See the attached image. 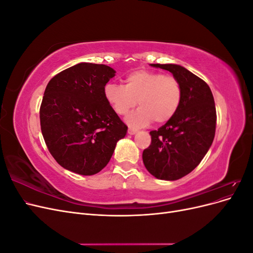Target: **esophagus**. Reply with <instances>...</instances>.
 Returning a JSON list of instances; mask_svg holds the SVG:
<instances>
[{"label":"esophagus","instance_id":"1","mask_svg":"<svg viewBox=\"0 0 253 253\" xmlns=\"http://www.w3.org/2000/svg\"><path fill=\"white\" fill-rule=\"evenodd\" d=\"M127 133H128L129 135H135V134L137 133V131H136V129H134V128H128V129H127Z\"/></svg>","mask_w":253,"mask_h":253}]
</instances>
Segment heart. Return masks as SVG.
Instances as JSON below:
<instances>
[{
  "label": "heart",
  "instance_id": "b5f03b06",
  "mask_svg": "<svg viewBox=\"0 0 253 253\" xmlns=\"http://www.w3.org/2000/svg\"><path fill=\"white\" fill-rule=\"evenodd\" d=\"M125 86L106 84L105 100L119 116H125L136 104L140 109L128 115V126L140 127L154 121L164 125L177 112L182 97L179 81L173 76L151 71H136L128 74Z\"/></svg>",
  "mask_w": 253,
  "mask_h": 253
}]
</instances>
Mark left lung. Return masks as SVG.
I'll return each instance as SVG.
<instances>
[{
	"label": "left lung",
	"mask_w": 253,
	"mask_h": 253,
	"mask_svg": "<svg viewBox=\"0 0 253 253\" xmlns=\"http://www.w3.org/2000/svg\"><path fill=\"white\" fill-rule=\"evenodd\" d=\"M169 71L181 85L182 97L174 117L157 131L142 153L144 167L154 177L177 180L200 165L215 135L216 111L204 80L178 64H151Z\"/></svg>",
	"instance_id": "1"
}]
</instances>
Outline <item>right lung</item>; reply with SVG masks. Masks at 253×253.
I'll return each instance as SVG.
<instances>
[{
  "label": "right lung",
  "mask_w": 253,
  "mask_h": 253,
  "mask_svg": "<svg viewBox=\"0 0 253 253\" xmlns=\"http://www.w3.org/2000/svg\"><path fill=\"white\" fill-rule=\"evenodd\" d=\"M116 71L81 62L56 75L40 108L41 131L56 162L80 175H94L109 164L127 126L105 100L103 90Z\"/></svg>",
  "instance_id": "right-lung-1"
}]
</instances>
